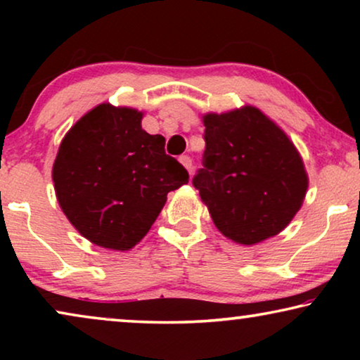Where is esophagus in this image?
Here are the masks:
<instances>
[{"label": "esophagus", "mask_w": 360, "mask_h": 360, "mask_svg": "<svg viewBox=\"0 0 360 360\" xmlns=\"http://www.w3.org/2000/svg\"><path fill=\"white\" fill-rule=\"evenodd\" d=\"M180 162H181V165H184L185 169L190 172V174H191V172H193V162H191V157H188V155H181V157H180Z\"/></svg>", "instance_id": "1"}]
</instances>
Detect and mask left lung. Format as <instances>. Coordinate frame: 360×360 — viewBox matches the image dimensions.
I'll return each instance as SVG.
<instances>
[{"label": "left lung", "mask_w": 360, "mask_h": 360, "mask_svg": "<svg viewBox=\"0 0 360 360\" xmlns=\"http://www.w3.org/2000/svg\"><path fill=\"white\" fill-rule=\"evenodd\" d=\"M203 169L193 186L221 233L252 245L287 228L308 175L288 136L254 106L203 116Z\"/></svg>", "instance_id": "8db88e82"}]
</instances>
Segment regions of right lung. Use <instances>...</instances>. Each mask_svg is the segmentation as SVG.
Listing matches in <instances>:
<instances>
[{
	"instance_id": "right-lung-1",
	"label": "right lung",
	"mask_w": 360,
	"mask_h": 360,
	"mask_svg": "<svg viewBox=\"0 0 360 360\" xmlns=\"http://www.w3.org/2000/svg\"><path fill=\"white\" fill-rule=\"evenodd\" d=\"M142 112L103 103L72 126L52 169L58 205L83 238L129 250L149 233L167 193L188 172L165 154V139L141 126Z\"/></svg>"
}]
</instances>
